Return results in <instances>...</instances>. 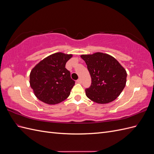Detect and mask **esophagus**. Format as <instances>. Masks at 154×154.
<instances>
[{
	"mask_svg": "<svg viewBox=\"0 0 154 154\" xmlns=\"http://www.w3.org/2000/svg\"><path fill=\"white\" fill-rule=\"evenodd\" d=\"M76 82H77V83H82V80L80 78V79H78V80Z\"/></svg>",
	"mask_w": 154,
	"mask_h": 154,
	"instance_id": "1",
	"label": "esophagus"
}]
</instances>
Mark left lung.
Masks as SVG:
<instances>
[{
	"label": "left lung",
	"instance_id": "obj_1",
	"mask_svg": "<svg viewBox=\"0 0 154 154\" xmlns=\"http://www.w3.org/2000/svg\"><path fill=\"white\" fill-rule=\"evenodd\" d=\"M91 77V85L85 94L92 101L105 104L120 95L127 82L126 70L113 57L103 53L82 54Z\"/></svg>",
	"mask_w": 154,
	"mask_h": 154
}]
</instances>
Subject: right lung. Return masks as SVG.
<instances>
[{
  "mask_svg": "<svg viewBox=\"0 0 154 154\" xmlns=\"http://www.w3.org/2000/svg\"><path fill=\"white\" fill-rule=\"evenodd\" d=\"M72 54L57 53L40 61L31 70L30 85L36 97L49 105L67 99L75 84L66 64Z\"/></svg>",
  "mask_w": 154,
  "mask_h": 154,
  "instance_id": "add662e5",
  "label": "right lung"
}]
</instances>
